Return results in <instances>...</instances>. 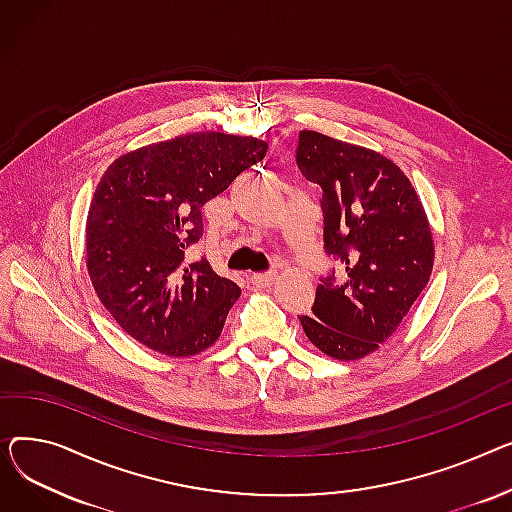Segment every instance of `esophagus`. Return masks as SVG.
Listing matches in <instances>:
<instances>
[{
	"instance_id": "34e87169",
	"label": "esophagus",
	"mask_w": 512,
	"mask_h": 512,
	"mask_svg": "<svg viewBox=\"0 0 512 512\" xmlns=\"http://www.w3.org/2000/svg\"><path fill=\"white\" fill-rule=\"evenodd\" d=\"M275 279H277L275 270H270V273H256V275H252V285H256V287H270Z\"/></svg>"
}]
</instances>
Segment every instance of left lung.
<instances>
[{
    "label": "left lung",
    "mask_w": 512,
    "mask_h": 512,
    "mask_svg": "<svg viewBox=\"0 0 512 512\" xmlns=\"http://www.w3.org/2000/svg\"><path fill=\"white\" fill-rule=\"evenodd\" d=\"M299 171L322 190L324 252L341 268L320 279L312 316H299L328 357L353 362L378 349L430 281L434 239L407 175L376 150L302 130Z\"/></svg>",
    "instance_id": "obj_1"
}]
</instances>
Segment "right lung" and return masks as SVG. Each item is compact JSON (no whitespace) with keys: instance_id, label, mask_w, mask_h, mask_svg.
Wrapping results in <instances>:
<instances>
[{"instance_id":"1","label":"right lung","mask_w":512,"mask_h":512,"mask_svg":"<svg viewBox=\"0 0 512 512\" xmlns=\"http://www.w3.org/2000/svg\"><path fill=\"white\" fill-rule=\"evenodd\" d=\"M252 136L194 132L115 159L86 219L90 281L115 322L142 345L188 357L213 345L239 289L188 250L202 206L264 159Z\"/></svg>"}]
</instances>
